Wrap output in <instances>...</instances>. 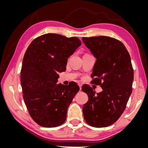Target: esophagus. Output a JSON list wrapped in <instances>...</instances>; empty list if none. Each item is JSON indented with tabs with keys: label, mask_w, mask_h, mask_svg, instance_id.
Segmentation results:
<instances>
[{
	"label": "esophagus",
	"mask_w": 148,
	"mask_h": 148,
	"mask_svg": "<svg viewBox=\"0 0 148 148\" xmlns=\"http://www.w3.org/2000/svg\"><path fill=\"white\" fill-rule=\"evenodd\" d=\"M78 86H79V89H80V91H81V89H82V84H81V83H78Z\"/></svg>",
	"instance_id": "esophagus-1"
}]
</instances>
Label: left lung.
I'll return each instance as SVG.
<instances>
[{"instance_id": "left-lung-1", "label": "left lung", "mask_w": 148, "mask_h": 148, "mask_svg": "<svg viewBox=\"0 0 148 148\" xmlns=\"http://www.w3.org/2000/svg\"><path fill=\"white\" fill-rule=\"evenodd\" d=\"M82 40L96 59L91 83L102 89L96 94L89 85L82 86L89 98L83 107V117L92 127H108L122 114L132 92L134 72L130 56L123 44L115 38L99 36Z\"/></svg>"}]
</instances>
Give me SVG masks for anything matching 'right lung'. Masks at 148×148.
Here are the masks:
<instances>
[{
	"label": "right lung",
	"instance_id": "obj_1",
	"mask_svg": "<svg viewBox=\"0 0 148 148\" xmlns=\"http://www.w3.org/2000/svg\"><path fill=\"white\" fill-rule=\"evenodd\" d=\"M81 44L77 37L47 33L34 39L26 51L21 70L23 97L31 118L40 126L56 127L65 121L79 88L76 83L57 84L58 72L66 70L67 60Z\"/></svg>",
	"mask_w": 148,
	"mask_h": 148
}]
</instances>
